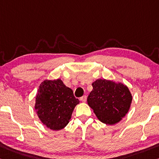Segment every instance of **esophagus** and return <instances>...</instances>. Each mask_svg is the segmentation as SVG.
I'll return each mask as SVG.
<instances>
[{
  "label": "esophagus",
  "instance_id": "34e87169",
  "mask_svg": "<svg viewBox=\"0 0 159 159\" xmlns=\"http://www.w3.org/2000/svg\"><path fill=\"white\" fill-rule=\"evenodd\" d=\"M80 100H81L82 102H86V100H87V96H86V95H84V96H82L81 98H80Z\"/></svg>",
  "mask_w": 159,
  "mask_h": 159
}]
</instances>
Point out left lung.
Masks as SVG:
<instances>
[{
  "instance_id": "8db88e82",
  "label": "left lung",
  "mask_w": 159,
  "mask_h": 159,
  "mask_svg": "<svg viewBox=\"0 0 159 159\" xmlns=\"http://www.w3.org/2000/svg\"><path fill=\"white\" fill-rule=\"evenodd\" d=\"M87 98L98 119L106 125L119 122L129 110L132 96L127 85L106 79H98Z\"/></svg>"
}]
</instances>
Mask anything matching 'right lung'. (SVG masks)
<instances>
[{"mask_svg":"<svg viewBox=\"0 0 159 159\" xmlns=\"http://www.w3.org/2000/svg\"><path fill=\"white\" fill-rule=\"evenodd\" d=\"M80 101L61 79L45 80L37 90L34 109L41 122L52 130L64 128Z\"/></svg>","mask_w":159,"mask_h":159,"instance_id":"obj_1","label":"right lung"}]
</instances>
